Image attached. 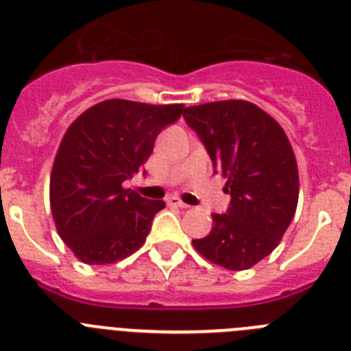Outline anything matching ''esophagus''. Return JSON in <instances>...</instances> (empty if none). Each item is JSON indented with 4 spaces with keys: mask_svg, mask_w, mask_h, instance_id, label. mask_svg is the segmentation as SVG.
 <instances>
[{
    "mask_svg": "<svg viewBox=\"0 0 351 351\" xmlns=\"http://www.w3.org/2000/svg\"><path fill=\"white\" fill-rule=\"evenodd\" d=\"M167 204H169V206H173V207H181V209H188V204H184L181 200V198L179 197H169L167 198Z\"/></svg>",
    "mask_w": 351,
    "mask_h": 351,
    "instance_id": "1",
    "label": "esophagus"
}]
</instances>
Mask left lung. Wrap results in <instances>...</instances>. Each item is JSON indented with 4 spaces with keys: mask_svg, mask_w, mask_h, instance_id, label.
I'll list each match as a JSON object with an SVG mask.
<instances>
[{
    "mask_svg": "<svg viewBox=\"0 0 351 351\" xmlns=\"http://www.w3.org/2000/svg\"><path fill=\"white\" fill-rule=\"evenodd\" d=\"M226 178L230 206L213 214L209 235L195 250L228 271H244L271 255L293 219L299 200L295 154L267 112L250 101L226 100L188 107L182 114Z\"/></svg>",
    "mask_w": 351,
    "mask_h": 351,
    "instance_id": "obj_1",
    "label": "left lung"
}]
</instances>
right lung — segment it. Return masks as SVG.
Instances as JSON below:
<instances>
[{"mask_svg": "<svg viewBox=\"0 0 351 351\" xmlns=\"http://www.w3.org/2000/svg\"><path fill=\"white\" fill-rule=\"evenodd\" d=\"M182 108L105 100L66 130L52 167L51 209L58 234L80 262L114 263L144 244L165 202L125 190L123 182L144 167L160 132Z\"/></svg>", "mask_w": 351, "mask_h": 351, "instance_id": "obj_1", "label": "right lung"}]
</instances>
